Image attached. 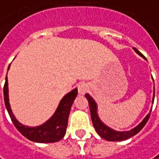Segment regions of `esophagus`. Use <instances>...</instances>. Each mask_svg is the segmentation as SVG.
Masks as SVG:
<instances>
[{
    "label": "esophagus",
    "mask_w": 159,
    "mask_h": 159,
    "mask_svg": "<svg viewBox=\"0 0 159 159\" xmlns=\"http://www.w3.org/2000/svg\"><path fill=\"white\" fill-rule=\"evenodd\" d=\"M78 89H79V92L80 93V94H85L87 93L89 90V86L88 83H86V82H80L79 85H78Z\"/></svg>",
    "instance_id": "obj_1"
}]
</instances>
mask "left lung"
<instances>
[{
	"instance_id": "1",
	"label": "left lung",
	"mask_w": 159,
	"mask_h": 159,
	"mask_svg": "<svg viewBox=\"0 0 159 159\" xmlns=\"http://www.w3.org/2000/svg\"><path fill=\"white\" fill-rule=\"evenodd\" d=\"M135 51L137 53H139L140 56L144 57L139 51H138L136 48H133ZM145 58V57H144ZM155 91V90H154ZM85 97L87 98L88 101H89V109H90V115H91V120L93 123V126L96 129L97 133L103 138L104 139L108 140V141H122V140H126L128 139H129L131 137L135 136L136 134H138L139 131L141 130L142 129L144 128V126L147 124V122L148 121L149 117H150V113L147 115V117L143 119L141 123L136 127L135 129H131L129 131H125V132H119V131H115L111 129H109L108 127H107L106 125H104L100 119H98V114H97V105L96 102L94 101V99L89 96V94H85ZM154 98H155V92H154L153 97V102H154Z\"/></svg>"
}]
</instances>
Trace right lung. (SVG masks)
Segmentation results:
<instances>
[{
	"label": "right lung",
	"instance_id": "add662e5",
	"mask_svg": "<svg viewBox=\"0 0 159 159\" xmlns=\"http://www.w3.org/2000/svg\"><path fill=\"white\" fill-rule=\"evenodd\" d=\"M10 68V65H9ZM8 68V70H9ZM78 94V89H75L61 99L60 105L57 108L54 115L49 119L46 123L36 128H28L16 120L13 116L11 109L9 103L8 98V80L5 79V83L3 87V96H4V103L8 113L11 117L12 123L15 128L20 131L25 138L34 142L39 143H53L60 141L66 133V129L68 126V119L70 112V108L72 106L75 98Z\"/></svg>",
	"mask_w": 159,
	"mask_h": 159
}]
</instances>
